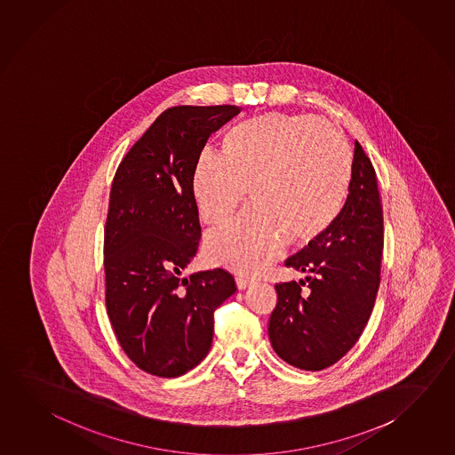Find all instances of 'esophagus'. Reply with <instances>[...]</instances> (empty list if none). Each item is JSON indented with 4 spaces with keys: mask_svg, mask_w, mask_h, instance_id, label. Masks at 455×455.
Returning a JSON list of instances; mask_svg holds the SVG:
<instances>
[{
    "mask_svg": "<svg viewBox=\"0 0 455 455\" xmlns=\"http://www.w3.org/2000/svg\"><path fill=\"white\" fill-rule=\"evenodd\" d=\"M252 284H254L252 279L244 278V276H238L236 278V286H238L239 291H244V289L252 286Z\"/></svg>",
    "mask_w": 455,
    "mask_h": 455,
    "instance_id": "1",
    "label": "esophagus"
}]
</instances>
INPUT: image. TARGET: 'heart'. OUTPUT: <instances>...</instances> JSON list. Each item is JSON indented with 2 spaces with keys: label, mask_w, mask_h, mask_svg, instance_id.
I'll use <instances>...</instances> for the list:
<instances>
[{
  "label": "heart",
  "mask_w": 455,
  "mask_h": 455,
  "mask_svg": "<svg viewBox=\"0 0 455 455\" xmlns=\"http://www.w3.org/2000/svg\"><path fill=\"white\" fill-rule=\"evenodd\" d=\"M350 147L332 123L267 112L225 134L220 156L193 174L201 219L224 227L246 203L254 209L209 236L214 262L243 275L268 270L286 249L321 238L340 216L351 182Z\"/></svg>",
  "instance_id": "obj_1"
}]
</instances>
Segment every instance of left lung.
Masks as SVG:
<instances>
[{
  "label": "left lung",
  "mask_w": 455,
  "mask_h": 455,
  "mask_svg": "<svg viewBox=\"0 0 455 455\" xmlns=\"http://www.w3.org/2000/svg\"><path fill=\"white\" fill-rule=\"evenodd\" d=\"M383 211L374 166L355 140L348 196L335 224L291 257L305 279L278 283L268 321L279 358L303 371H323L358 342L380 286ZM307 289L303 290L302 286Z\"/></svg>",
  "instance_id": "obj_1"
}]
</instances>
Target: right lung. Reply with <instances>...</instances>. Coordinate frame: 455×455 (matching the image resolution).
I'll return each instance as SVG.
<instances>
[{
	"instance_id": "1",
	"label": "right lung",
	"mask_w": 455,
	"mask_h": 455,
	"mask_svg": "<svg viewBox=\"0 0 455 455\" xmlns=\"http://www.w3.org/2000/svg\"><path fill=\"white\" fill-rule=\"evenodd\" d=\"M239 108L177 105L161 113L113 177L105 222V305L128 358L148 374L179 377L206 358L214 311L235 294L224 268L182 276L196 255L193 174L209 136Z\"/></svg>"
}]
</instances>
